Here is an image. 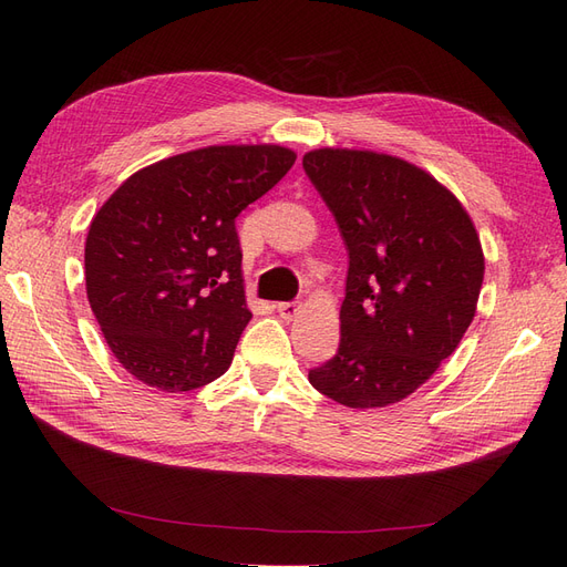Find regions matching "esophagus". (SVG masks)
<instances>
[{"mask_svg":"<svg viewBox=\"0 0 567 567\" xmlns=\"http://www.w3.org/2000/svg\"><path fill=\"white\" fill-rule=\"evenodd\" d=\"M277 312H279L281 319L290 321V319H296L300 315V305L298 302H279L277 305Z\"/></svg>","mask_w":567,"mask_h":567,"instance_id":"obj_1","label":"esophagus"}]
</instances>
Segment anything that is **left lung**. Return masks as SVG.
Here are the masks:
<instances>
[{
	"label": "left lung",
	"instance_id": "1",
	"mask_svg": "<svg viewBox=\"0 0 567 567\" xmlns=\"http://www.w3.org/2000/svg\"><path fill=\"white\" fill-rule=\"evenodd\" d=\"M348 248L340 346L310 383L352 409L404 400L475 317L485 257L468 213L416 165L373 151L302 158Z\"/></svg>",
	"mask_w": 567,
	"mask_h": 567
}]
</instances>
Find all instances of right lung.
<instances>
[{"label":"right lung","mask_w":567,"mask_h":567,"mask_svg":"<svg viewBox=\"0 0 567 567\" xmlns=\"http://www.w3.org/2000/svg\"><path fill=\"white\" fill-rule=\"evenodd\" d=\"M296 163L281 146H208L132 175L84 246L92 312L136 381L167 392L213 383L250 310L236 217Z\"/></svg>","instance_id":"right-lung-1"}]
</instances>
